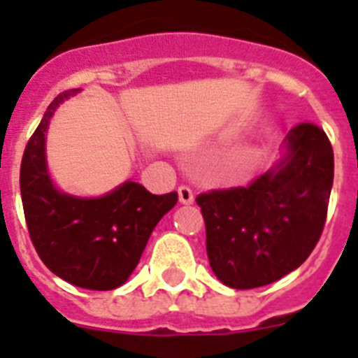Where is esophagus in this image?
Instances as JSON below:
<instances>
[{
    "mask_svg": "<svg viewBox=\"0 0 358 358\" xmlns=\"http://www.w3.org/2000/svg\"><path fill=\"white\" fill-rule=\"evenodd\" d=\"M177 192H179V201H181L182 204H192V202H194V189L189 188V186L181 185L177 188Z\"/></svg>",
    "mask_w": 358,
    "mask_h": 358,
    "instance_id": "34e87169",
    "label": "esophagus"
}]
</instances>
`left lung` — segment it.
<instances>
[{
    "label": "left lung",
    "instance_id": "obj_1",
    "mask_svg": "<svg viewBox=\"0 0 358 358\" xmlns=\"http://www.w3.org/2000/svg\"><path fill=\"white\" fill-rule=\"evenodd\" d=\"M334 185L327 132L301 122L287 136L276 169L248 186L197 195L215 276L231 289H256L292 273L324 229Z\"/></svg>",
    "mask_w": 358,
    "mask_h": 358
}]
</instances>
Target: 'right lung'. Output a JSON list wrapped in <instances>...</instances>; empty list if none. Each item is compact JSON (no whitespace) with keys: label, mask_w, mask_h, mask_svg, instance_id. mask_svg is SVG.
I'll return each mask as SVG.
<instances>
[{"label":"right lung","mask_w":358,"mask_h":358,"mask_svg":"<svg viewBox=\"0 0 358 358\" xmlns=\"http://www.w3.org/2000/svg\"><path fill=\"white\" fill-rule=\"evenodd\" d=\"M75 90L57 94L24 148L19 173L28 235L43 264L71 285L113 290L141 258L156 224L177 202V192L150 194L127 181L100 199H77L53 188L44 159V132L57 106Z\"/></svg>","instance_id":"right-lung-1"}]
</instances>
